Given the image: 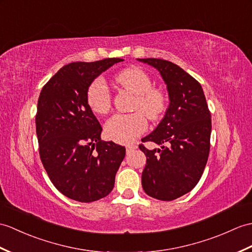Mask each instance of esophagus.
Returning a JSON list of instances; mask_svg holds the SVG:
<instances>
[{"instance_id":"obj_1","label":"esophagus","mask_w":252,"mask_h":252,"mask_svg":"<svg viewBox=\"0 0 252 252\" xmlns=\"http://www.w3.org/2000/svg\"><path fill=\"white\" fill-rule=\"evenodd\" d=\"M134 149H136V145H126V154H130Z\"/></svg>"}]
</instances>
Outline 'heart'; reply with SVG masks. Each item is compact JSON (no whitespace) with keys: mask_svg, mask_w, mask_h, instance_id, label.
<instances>
[{"mask_svg":"<svg viewBox=\"0 0 252 252\" xmlns=\"http://www.w3.org/2000/svg\"><path fill=\"white\" fill-rule=\"evenodd\" d=\"M116 83L136 95L132 114H116L105 125V133L110 139L120 144H130L147 130L150 120L159 119L166 108V95L143 69L131 67L116 75ZM87 103L93 113L105 115L112 107V93L102 78H95L87 89Z\"/></svg>","mask_w":252,"mask_h":252,"instance_id":"heart-1","label":"heart"}]
</instances>
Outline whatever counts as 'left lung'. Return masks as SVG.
Listing matches in <instances>:
<instances>
[{
	"label": "left lung",
	"mask_w": 252,
	"mask_h": 252,
	"mask_svg": "<svg viewBox=\"0 0 252 252\" xmlns=\"http://www.w3.org/2000/svg\"><path fill=\"white\" fill-rule=\"evenodd\" d=\"M138 60L160 72L169 96L164 118L142 139L162 145L161 149L138 145L147 158L142 186L151 197L173 201L190 192L202 177L210 148V112L200 83L183 68L155 58Z\"/></svg>",
	"instance_id": "1"
}]
</instances>
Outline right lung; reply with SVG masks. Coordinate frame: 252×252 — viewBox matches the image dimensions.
<instances>
[{"mask_svg":"<svg viewBox=\"0 0 252 252\" xmlns=\"http://www.w3.org/2000/svg\"><path fill=\"white\" fill-rule=\"evenodd\" d=\"M119 58L73 62L43 87L37 102L39 157L51 183L62 194L81 203L108 195L126 147L101 140L102 126L87 103V89Z\"/></svg>","mask_w":252,"mask_h":252,"instance_id":"right-lung-1","label":"right lung"}]
</instances>
